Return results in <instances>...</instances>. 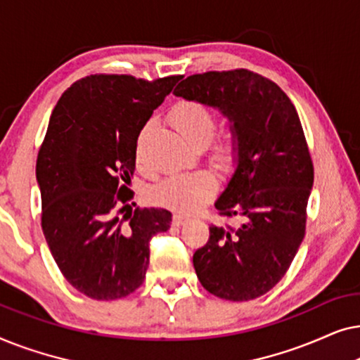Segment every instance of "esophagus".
<instances>
[{
    "label": "esophagus",
    "mask_w": 360,
    "mask_h": 360,
    "mask_svg": "<svg viewBox=\"0 0 360 360\" xmlns=\"http://www.w3.org/2000/svg\"><path fill=\"white\" fill-rule=\"evenodd\" d=\"M186 219H188V218H186V216H184V214H174V218H172V223H174V226H181Z\"/></svg>",
    "instance_id": "34e87169"
}]
</instances>
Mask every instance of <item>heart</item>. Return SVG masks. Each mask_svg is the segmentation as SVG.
I'll list each match as a JSON object with an SVG mask.
<instances>
[{
	"instance_id": "b5f03b06",
	"label": "heart",
	"mask_w": 360,
	"mask_h": 360,
	"mask_svg": "<svg viewBox=\"0 0 360 360\" xmlns=\"http://www.w3.org/2000/svg\"><path fill=\"white\" fill-rule=\"evenodd\" d=\"M170 122L186 142L195 147L208 146L218 129V115L213 108L201 101H180L170 112ZM150 122L144 126L137 139V160H141V144L149 131ZM239 155V142L234 136H226L214 147V159L221 167L229 169ZM216 191V181L206 172L172 174L152 188L155 203L175 211L190 213L206 203Z\"/></svg>"
}]
</instances>
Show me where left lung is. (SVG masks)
Masks as SVG:
<instances>
[{"label": "left lung", "mask_w": 360, "mask_h": 360, "mask_svg": "<svg viewBox=\"0 0 360 360\" xmlns=\"http://www.w3.org/2000/svg\"><path fill=\"white\" fill-rule=\"evenodd\" d=\"M174 93L219 110L239 142L234 174L214 203L239 226H211L193 254L195 272L214 297H262L287 274L307 228L314 172L298 112L277 83L245 68L186 77Z\"/></svg>", "instance_id": "1"}]
</instances>
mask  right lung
I'll use <instances>...</instances> for the list:
<instances>
[{
    "instance_id": "1",
    "label": "right lung",
    "mask_w": 360,
    "mask_h": 360,
    "mask_svg": "<svg viewBox=\"0 0 360 360\" xmlns=\"http://www.w3.org/2000/svg\"><path fill=\"white\" fill-rule=\"evenodd\" d=\"M180 78L90 75L53 108L36 164L41 224L63 277L88 298L110 302L139 288L150 239L170 228V211H132L122 181L134 174L142 127Z\"/></svg>"
}]
</instances>
